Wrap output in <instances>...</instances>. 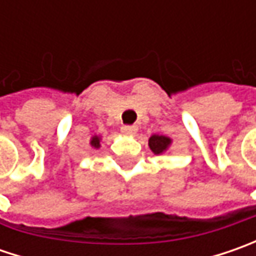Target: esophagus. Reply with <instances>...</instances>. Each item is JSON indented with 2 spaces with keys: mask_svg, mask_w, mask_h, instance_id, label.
Segmentation results:
<instances>
[{
  "mask_svg": "<svg viewBox=\"0 0 256 256\" xmlns=\"http://www.w3.org/2000/svg\"><path fill=\"white\" fill-rule=\"evenodd\" d=\"M136 131H138V126H135V125H122L121 126V132L124 134V135H134V134H136Z\"/></svg>",
  "mask_w": 256,
  "mask_h": 256,
  "instance_id": "1",
  "label": "esophagus"
}]
</instances>
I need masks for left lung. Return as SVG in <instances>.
<instances>
[{
	"label": "left lung",
	"instance_id": "left-lung-1",
	"mask_svg": "<svg viewBox=\"0 0 256 256\" xmlns=\"http://www.w3.org/2000/svg\"><path fill=\"white\" fill-rule=\"evenodd\" d=\"M171 142V138H168L165 135H152L148 141V145H150L151 151L158 155V154L165 152L170 148Z\"/></svg>",
	"mask_w": 256,
	"mask_h": 256
}]
</instances>
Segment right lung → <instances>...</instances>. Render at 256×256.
Instances as JSON below:
<instances>
[{
  "label": "right lung",
  "mask_w": 256,
  "mask_h": 256,
  "mask_svg": "<svg viewBox=\"0 0 256 256\" xmlns=\"http://www.w3.org/2000/svg\"><path fill=\"white\" fill-rule=\"evenodd\" d=\"M90 144H91L92 148H96V150H98V148L101 146V138H100L98 135H94L92 138H91V141H90Z\"/></svg>",
  "instance_id": "obj_1"
}]
</instances>
